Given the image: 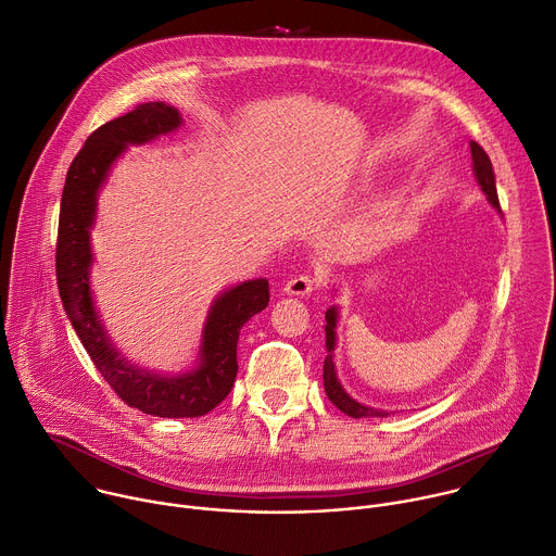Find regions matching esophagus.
Masks as SVG:
<instances>
[{"instance_id":"1","label":"esophagus","mask_w":556,"mask_h":556,"mask_svg":"<svg viewBox=\"0 0 556 556\" xmlns=\"http://www.w3.org/2000/svg\"><path fill=\"white\" fill-rule=\"evenodd\" d=\"M315 289V280L311 276H295L285 285L287 295H308Z\"/></svg>"}]
</instances>
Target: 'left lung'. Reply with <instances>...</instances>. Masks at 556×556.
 I'll use <instances>...</instances> for the list:
<instances>
[{
    "label": "left lung",
    "instance_id": "8db88e82",
    "mask_svg": "<svg viewBox=\"0 0 556 556\" xmlns=\"http://www.w3.org/2000/svg\"><path fill=\"white\" fill-rule=\"evenodd\" d=\"M471 157H473V175L478 186L482 188V192L486 194L489 203L502 214L500 210V199H497V188H495V173H493V164L489 160V155L484 153V149L478 142H471ZM338 291V289H332ZM338 321H340V308L332 304L326 311V359H324V392L328 396V401L336 405L338 409H342L344 414L353 416V418H383L390 416L388 409H377L370 405L359 403L357 399H353L344 386L338 379V370H336V349H338Z\"/></svg>",
    "mask_w": 556,
    "mask_h": 556
}]
</instances>
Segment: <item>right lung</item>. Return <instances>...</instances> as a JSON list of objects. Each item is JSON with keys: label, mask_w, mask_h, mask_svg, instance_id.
<instances>
[{"label": "right lung", "mask_w": 556, "mask_h": 556, "mask_svg": "<svg viewBox=\"0 0 556 556\" xmlns=\"http://www.w3.org/2000/svg\"><path fill=\"white\" fill-rule=\"evenodd\" d=\"M181 123V114L173 104L157 100L98 127L67 170L56 243L59 295L80 344L125 403L160 418L203 416L230 394L239 372V332L269 302L267 278L245 280L220 291L207 308L194 366L177 375L134 364L109 338L91 291V228L100 188L129 147L168 136Z\"/></svg>", "instance_id": "obj_1"}]
</instances>
